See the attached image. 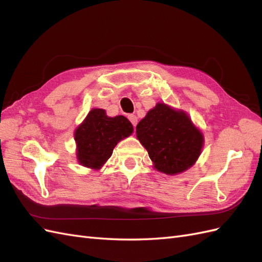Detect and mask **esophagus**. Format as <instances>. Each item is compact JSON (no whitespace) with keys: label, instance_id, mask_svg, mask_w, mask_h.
<instances>
[{"label":"esophagus","instance_id":"1","mask_svg":"<svg viewBox=\"0 0 262 262\" xmlns=\"http://www.w3.org/2000/svg\"><path fill=\"white\" fill-rule=\"evenodd\" d=\"M128 119L130 120V122L133 124V126H136L138 123V118L136 115H129Z\"/></svg>","mask_w":262,"mask_h":262}]
</instances>
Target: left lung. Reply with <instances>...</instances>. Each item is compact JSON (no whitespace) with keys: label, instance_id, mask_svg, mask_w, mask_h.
<instances>
[{"label":"left lung","instance_id":"1","mask_svg":"<svg viewBox=\"0 0 262 262\" xmlns=\"http://www.w3.org/2000/svg\"><path fill=\"white\" fill-rule=\"evenodd\" d=\"M137 138L146 148L154 167L167 175L191 167L204 142L202 132L185 112L161 102L138 123Z\"/></svg>","mask_w":262,"mask_h":262}]
</instances>
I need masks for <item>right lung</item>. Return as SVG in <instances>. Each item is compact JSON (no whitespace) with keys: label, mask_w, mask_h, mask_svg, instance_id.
I'll list each match as a JSON object with an SVG mask.
<instances>
[{"label":"right lung","mask_w":262,"mask_h":262,"mask_svg":"<svg viewBox=\"0 0 262 262\" xmlns=\"http://www.w3.org/2000/svg\"><path fill=\"white\" fill-rule=\"evenodd\" d=\"M132 132L133 126L125 117L112 118L104 109H92L74 132L78 163L92 169H100L118 142Z\"/></svg>","instance_id":"1"}]
</instances>
